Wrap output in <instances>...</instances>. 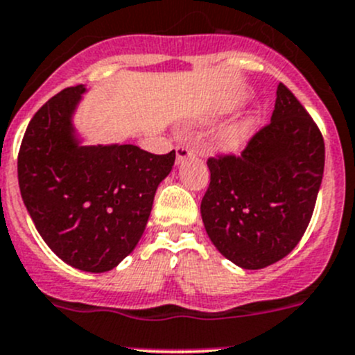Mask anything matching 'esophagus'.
<instances>
[{"mask_svg": "<svg viewBox=\"0 0 355 355\" xmlns=\"http://www.w3.org/2000/svg\"><path fill=\"white\" fill-rule=\"evenodd\" d=\"M193 155V148L191 146L184 145V143H179L176 146V157H178V162H182V160H186L188 157Z\"/></svg>", "mask_w": 355, "mask_h": 355, "instance_id": "esophagus-1", "label": "esophagus"}]
</instances>
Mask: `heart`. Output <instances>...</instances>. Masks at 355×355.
<instances>
[{"label":"heart","instance_id":"obj_1","mask_svg":"<svg viewBox=\"0 0 355 355\" xmlns=\"http://www.w3.org/2000/svg\"><path fill=\"white\" fill-rule=\"evenodd\" d=\"M243 128H231L219 136V145L223 148H236L243 139Z\"/></svg>","mask_w":355,"mask_h":355}]
</instances>
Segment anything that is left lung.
<instances>
[{"mask_svg":"<svg viewBox=\"0 0 355 355\" xmlns=\"http://www.w3.org/2000/svg\"><path fill=\"white\" fill-rule=\"evenodd\" d=\"M202 219L217 250L245 269L288 255L304 236L324 171V139L283 83L275 112L238 155L207 159Z\"/></svg>","mask_w":355,"mask_h":355,"instance_id":"8db88e82","label":"left lung"}]
</instances>
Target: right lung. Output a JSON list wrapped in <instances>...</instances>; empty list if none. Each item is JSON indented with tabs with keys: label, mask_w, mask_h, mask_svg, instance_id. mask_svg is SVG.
I'll list each match as a JSON object with an SVG mask.
<instances>
[{
	"label": "right lung",
	"mask_w": 355,
	"mask_h": 355,
	"mask_svg": "<svg viewBox=\"0 0 355 355\" xmlns=\"http://www.w3.org/2000/svg\"><path fill=\"white\" fill-rule=\"evenodd\" d=\"M80 93V84L65 87L34 114L17 171L27 212L48 247L72 268L105 272L138 245L176 152L80 146L70 122Z\"/></svg>",
	"instance_id": "add662e5"
}]
</instances>
